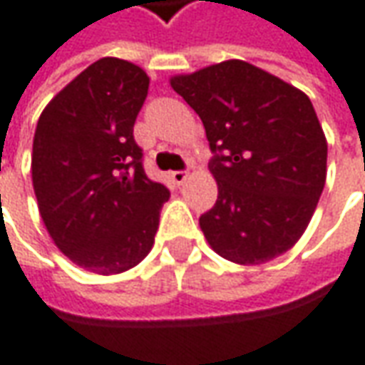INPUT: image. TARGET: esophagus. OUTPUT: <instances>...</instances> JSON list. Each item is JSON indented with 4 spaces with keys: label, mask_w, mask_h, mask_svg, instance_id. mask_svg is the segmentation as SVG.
<instances>
[{
    "label": "esophagus",
    "mask_w": 365,
    "mask_h": 365,
    "mask_svg": "<svg viewBox=\"0 0 365 365\" xmlns=\"http://www.w3.org/2000/svg\"><path fill=\"white\" fill-rule=\"evenodd\" d=\"M187 175H190V173H187V171H171V182L173 183H178V185H182L183 182H185V180H187Z\"/></svg>",
    "instance_id": "obj_1"
}]
</instances>
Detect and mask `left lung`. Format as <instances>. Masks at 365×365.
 <instances>
[{"instance_id": "obj_1", "label": "left lung", "mask_w": 365, "mask_h": 365, "mask_svg": "<svg viewBox=\"0 0 365 365\" xmlns=\"http://www.w3.org/2000/svg\"><path fill=\"white\" fill-rule=\"evenodd\" d=\"M200 115L214 151L218 200L200 216L207 245L236 264H262L307 230L327 178V139L309 96L245 60L170 78Z\"/></svg>"}]
</instances>
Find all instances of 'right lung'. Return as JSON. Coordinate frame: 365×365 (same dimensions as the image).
I'll list each match as a JSON object with an SVG mask.
<instances>
[{"label": "right lung", "instance_id": "add662e5", "mask_svg": "<svg viewBox=\"0 0 365 365\" xmlns=\"http://www.w3.org/2000/svg\"><path fill=\"white\" fill-rule=\"evenodd\" d=\"M149 76L120 58H101L42 110L34 133L32 183L54 245L82 269L119 274L155 242L163 183L145 175L133 125Z\"/></svg>", "mask_w": 365, "mask_h": 365}]
</instances>
